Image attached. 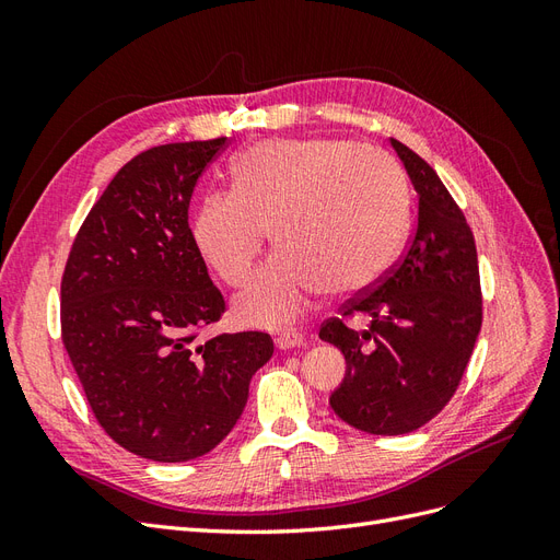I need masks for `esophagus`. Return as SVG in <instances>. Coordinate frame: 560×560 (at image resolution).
Here are the masks:
<instances>
[{
	"mask_svg": "<svg viewBox=\"0 0 560 560\" xmlns=\"http://www.w3.org/2000/svg\"><path fill=\"white\" fill-rule=\"evenodd\" d=\"M303 343H306V336H303L301 331H282V334H278V338H276V346H278L280 350L299 348V346H303Z\"/></svg>",
	"mask_w": 560,
	"mask_h": 560,
	"instance_id": "1",
	"label": "esophagus"
}]
</instances>
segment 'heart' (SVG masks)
Listing matches in <instances>:
<instances>
[{
	"mask_svg": "<svg viewBox=\"0 0 560 560\" xmlns=\"http://www.w3.org/2000/svg\"><path fill=\"white\" fill-rule=\"evenodd\" d=\"M231 179L233 189L200 200L194 241L219 278L243 287L270 231L280 249L235 303L252 325H292L322 290H366L393 266L409 229L406 177L376 147L264 140L231 163Z\"/></svg>",
	"mask_w": 560,
	"mask_h": 560,
	"instance_id": "b5f03b06",
	"label": "heart"
}]
</instances>
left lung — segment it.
Masks as SVG:
<instances>
[{
	"label": "left lung",
	"instance_id": "obj_1",
	"mask_svg": "<svg viewBox=\"0 0 560 560\" xmlns=\"http://www.w3.org/2000/svg\"><path fill=\"white\" fill-rule=\"evenodd\" d=\"M418 194V224L399 261L348 299L319 338L343 352L346 378L329 404L369 434H406L455 395L481 329L477 245L444 182L406 144L389 140ZM366 314V330L345 317Z\"/></svg>",
	"mask_w": 560,
	"mask_h": 560
}]
</instances>
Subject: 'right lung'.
Wrapping results in <instances>:
<instances>
[{"mask_svg":"<svg viewBox=\"0 0 560 560\" xmlns=\"http://www.w3.org/2000/svg\"><path fill=\"white\" fill-rule=\"evenodd\" d=\"M226 144H161L128 161L83 219L60 282L62 343L93 416L154 463L212 451L273 358L266 331L198 338L226 301L194 241L189 202Z\"/></svg>","mask_w":560,"mask_h":560,"instance_id":"1","label":"right lung"}]
</instances>
